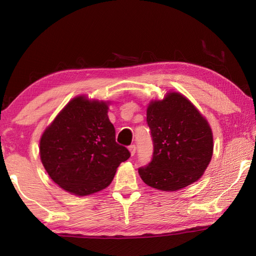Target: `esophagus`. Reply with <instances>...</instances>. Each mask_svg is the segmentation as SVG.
<instances>
[{
    "instance_id": "esophagus-1",
    "label": "esophagus",
    "mask_w": 256,
    "mask_h": 256,
    "mask_svg": "<svg viewBox=\"0 0 256 256\" xmlns=\"http://www.w3.org/2000/svg\"><path fill=\"white\" fill-rule=\"evenodd\" d=\"M128 150H130V152H131V155L133 156L135 154V152H136V145H135V144L130 145L128 146Z\"/></svg>"
}]
</instances>
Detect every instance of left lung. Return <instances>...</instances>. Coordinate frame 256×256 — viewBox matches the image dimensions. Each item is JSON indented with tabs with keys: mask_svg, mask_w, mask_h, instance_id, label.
<instances>
[{
	"mask_svg": "<svg viewBox=\"0 0 256 256\" xmlns=\"http://www.w3.org/2000/svg\"><path fill=\"white\" fill-rule=\"evenodd\" d=\"M146 122L153 140V155L138 168L148 186L175 192L197 182L208 167L214 150L212 132L206 118L180 94L150 102Z\"/></svg>",
	"mask_w": 256,
	"mask_h": 256,
	"instance_id": "left-lung-1",
	"label": "left lung"
}]
</instances>
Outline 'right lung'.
<instances>
[{
  "mask_svg": "<svg viewBox=\"0 0 256 256\" xmlns=\"http://www.w3.org/2000/svg\"><path fill=\"white\" fill-rule=\"evenodd\" d=\"M40 152L52 180L78 196L108 187L118 165L131 156L116 143L106 103L84 96L70 101L46 128Z\"/></svg>",
  "mask_w": 256,
  "mask_h": 256,
  "instance_id": "1",
  "label": "right lung"
}]
</instances>
